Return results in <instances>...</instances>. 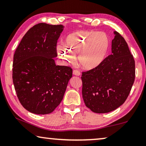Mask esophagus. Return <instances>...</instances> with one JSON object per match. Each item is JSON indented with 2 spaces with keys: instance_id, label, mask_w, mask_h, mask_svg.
Returning a JSON list of instances; mask_svg holds the SVG:
<instances>
[{
  "instance_id": "1",
  "label": "esophagus",
  "mask_w": 146,
  "mask_h": 146,
  "mask_svg": "<svg viewBox=\"0 0 146 146\" xmlns=\"http://www.w3.org/2000/svg\"><path fill=\"white\" fill-rule=\"evenodd\" d=\"M73 75H76V76H79V75H80V74H81V73H80V71L77 70H73Z\"/></svg>"
}]
</instances>
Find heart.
Masks as SVG:
<instances>
[{
	"label": "heart",
	"instance_id": "obj_1",
	"mask_svg": "<svg viewBox=\"0 0 146 146\" xmlns=\"http://www.w3.org/2000/svg\"><path fill=\"white\" fill-rule=\"evenodd\" d=\"M65 48L58 47L60 55L68 61H73L78 54V60L85 70L99 66L107 56L110 41L105 34L97 31L80 30L70 34L64 42Z\"/></svg>",
	"mask_w": 146,
	"mask_h": 146
}]
</instances>
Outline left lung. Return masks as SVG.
Masks as SVG:
<instances>
[{
    "label": "left lung",
    "mask_w": 146,
    "mask_h": 146,
    "mask_svg": "<svg viewBox=\"0 0 146 146\" xmlns=\"http://www.w3.org/2000/svg\"><path fill=\"white\" fill-rule=\"evenodd\" d=\"M114 33L111 55L98 67L83 71L81 76L85 104L97 113L112 111L123 104L135 81L134 58L124 38Z\"/></svg>",
    "instance_id": "left-lung-1"
}]
</instances>
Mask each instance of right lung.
<instances>
[{"label":"right lung","instance_id":"obj_1","mask_svg":"<svg viewBox=\"0 0 146 146\" xmlns=\"http://www.w3.org/2000/svg\"><path fill=\"white\" fill-rule=\"evenodd\" d=\"M62 25L39 23L23 36L13 55V82L23 107L46 115L60 104L72 77L70 66H56V43Z\"/></svg>","mask_w":146,"mask_h":146}]
</instances>
